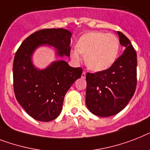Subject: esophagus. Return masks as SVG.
Here are the masks:
<instances>
[{
    "label": "esophagus",
    "instance_id": "1",
    "mask_svg": "<svg viewBox=\"0 0 150 150\" xmlns=\"http://www.w3.org/2000/svg\"><path fill=\"white\" fill-rule=\"evenodd\" d=\"M86 71H83V72H82V74H81V78H82V79H85V78H86Z\"/></svg>",
    "mask_w": 150,
    "mask_h": 150
}]
</instances>
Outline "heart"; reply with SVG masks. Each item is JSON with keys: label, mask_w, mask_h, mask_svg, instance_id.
Masks as SVG:
<instances>
[{"label": "heart", "mask_w": 150, "mask_h": 150, "mask_svg": "<svg viewBox=\"0 0 150 150\" xmlns=\"http://www.w3.org/2000/svg\"><path fill=\"white\" fill-rule=\"evenodd\" d=\"M119 41L112 33L92 31L79 39L76 47L70 52L75 62H81L86 54V62L91 70L103 71L115 62L119 52Z\"/></svg>", "instance_id": "1"}]
</instances>
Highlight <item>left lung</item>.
<instances>
[{
	"mask_svg": "<svg viewBox=\"0 0 150 150\" xmlns=\"http://www.w3.org/2000/svg\"><path fill=\"white\" fill-rule=\"evenodd\" d=\"M123 54L109 69L86 75V103L88 110L100 117H109L121 112L136 91L137 55L126 35L117 31Z\"/></svg>",
	"mask_w": 150,
	"mask_h": 150,
	"instance_id": "obj_1",
	"label": "left lung"
}]
</instances>
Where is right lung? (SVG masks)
<instances>
[{
	"mask_svg": "<svg viewBox=\"0 0 150 150\" xmlns=\"http://www.w3.org/2000/svg\"><path fill=\"white\" fill-rule=\"evenodd\" d=\"M71 35L66 29H42L27 38L16 52L13 64L15 97L25 112L38 121H52L60 115L64 96L81 77L82 69L58 60L41 70L34 66L32 54L37 47L47 45L55 48L58 57H69Z\"/></svg>",
	"mask_w": 150,
	"mask_h": 150,
	"instance_id": "obj_1",
	"label": "right lung"
}]
</instances>
